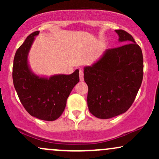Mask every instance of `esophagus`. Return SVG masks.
<instances>
[{"instance_id":"1","label":"esophagus","mask_w":159,"mask_h":159,"mask_svg":"<svg viewBox=\"0 0 159 159\" xmlns=\"http://www.w3.org/2000/svg\"><path fill=\"white\" fill-rule=\"evenodd\" d=\"M79 78H80V81H84V72L82 69H80L79 71Z\"/></svg>"}]
</instances>
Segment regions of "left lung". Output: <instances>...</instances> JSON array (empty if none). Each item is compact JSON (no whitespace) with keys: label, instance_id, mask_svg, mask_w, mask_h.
<instances>
[{"label":"left lung","instance_id":"obj_1","mask_svg":"<svg viewBox=\"0 0 159 159\" xmlns=\"http://www.w3.org/2000/svg\"><path fill=\"white\" fill-rule=\"evenodd\" d=\"M123 45L106 49L91 66L84 68L88 86L87 105L93 116L110 119L126 112L141 85L143 59L132 35L116 30Z\"/></svg>","mask_w":159,"mask_h":159}]
</instances>
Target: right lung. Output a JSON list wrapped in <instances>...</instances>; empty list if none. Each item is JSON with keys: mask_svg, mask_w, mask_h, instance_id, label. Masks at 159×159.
Instances as JSON below:
<instances>
[{"mask_svg": "<svg viewBox=\"0 0 159 159\" xmlns=\"http://www.w3.org/2000/svg\"><path fill=\"white\" fill-rule=\"evenodd\" d=\"M39 31L30 34L16 51L12 67L13 84L20 101L31 116L53 121L64 111L73 87L79 81V70L70 75H39L30 68L28 55Z\"/></svg>", "mask_w": 159, "mask_h": 159, "instance_id": "add662e5", "label": "right lung"}]
</instances>
